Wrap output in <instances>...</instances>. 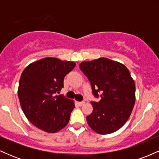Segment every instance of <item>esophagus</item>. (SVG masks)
<instances>
[{
  "mask_svg": "<svg viewBox=\"0 0 159 159\" xmlns=\"http://www.w3.org/2000/svg\"><path fill=\"white\" fill-rule=\"evenodd\" d=\"M78 105L79 106H82V105H84L85 104V102H78Z\"/></svg>",
  "mask_w": 159,
  "mask_h": 159,
  "instance_id": "esophagus-1",
  "label": "esophagus"
}]
</instances>
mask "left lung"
Masks as SVG:
<instances>
[{
  "mask_svg": "<svg viewBox=\"0 0 159 159\" xmlns=\"http://www.w3.org/2000/svg\"><path fill=\"white\" fill-rule=\"evenodd\" d=\"M95 97L93 110L87 121L94 132L107 134L120 129L130 116L135 102V84L125 66L105 57L82 62Z\"/></svg>",
  "mask_w": 159,
  "mask_h": 159,
  "instance_id": "obj_1",
  "label": "left lung"
}]
</instances>
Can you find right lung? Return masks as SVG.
Listing matches in <instances>:
<instances>
[{
  "label": "right lung",
  "instance_id": "obj_1",
  "mask_svg": "<svg viewBox=\"0 0 159 159\" xmlns=\"http://www.w3.org/2000/svg\"><path fill=\"white\" fill-rule=\"evenodd\" d=\"M75 65L45 57L29 64L21 73L18 89L20 105L27 120L41 130L55 133L68 124L74 102L57 93L63 87L64 77Z\"/></svg>",
  "mask_w": 159,
  "mask_h": 159
}]
</instances>
